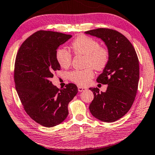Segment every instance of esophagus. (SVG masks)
Masks as SVG:
<instances>
[{
	"label": "esophagus",
	"mask_w": 155,
	"mask_h": 155,
	"mask_svg": "<svg viewBox=\"0 0 155 155\" xmlns=\"http://www.w3.org/2000/svg\"><path fill=\"white\" fill-rule=\"evenodd\" d=\"M87 90V88L84 87H78V91L79 92H82V91H84Z\"/></svg>",
	"instance_id": "34e87169"
}]
</instances>
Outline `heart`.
Here are the masks:
<instances>
[{
    "instance_id": "obj_1",
    "label": "heart",
    "mask_w": 155,
    "mask_h": 155,
    "mask_svg": "<svg viewBox=\"0 0 155 155\" xmlns=\"http://www.w3.org/2000/svg\"><path fill=\"white\" fill-rule=\"evenodd\" d=\"M71 48L75 55H85V67L84 70H73L68 73L71 81L80 86H86L94 77L93 68L103 70L109 62L110 52L106 47L101 46L100 42L93 38L80 35L73 40ZM55 58L61 67L67 68L71 64L72 55L64 49L59 48L55 52Z\"/></svg>"
}]
</instances>
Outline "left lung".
I'll return each mask as SVG.
<instances>
[{
    "label": "left lung",
    "instance_id": "obj_1",
    "mask_svg": "<svg viewBox=\"0 0 155 155\" xmlns=\"http://www.w3.org/2000/svg\"><path fill=\"white\" fill-rule=\"evenodd\" d=\"M101 38L110 52V59L97 82L107 84L106 92L90 88L94 99L89 106L95 118L113 122L130 110L137 92L139 65L137 55L130 42L115 30L99 28L84 32Z\"/></svg>",
    "mask_w": 155,
    "mask_h": 155
}]
</instances>
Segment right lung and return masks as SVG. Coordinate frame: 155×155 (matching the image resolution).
Instances as JSON below:
<instances>
[{
  "mask_svg": "<svg viewBox=\"0 0 155 155\" xmlns=\"http://www.w3.org/2000/svg\"><path fill=\"white\" fill-rule=\"evenodd\" d=\"M71 37L41 30L25 40L17 53L14 66L17 93L27 115L45 127L57 126L67 117L68 103L78 93L74 84L60 89L50 81L54 72L60 70L55 52Z\"/></svg>",
  "mask_w": 155,
  "mask_h": 155,
  "instance_id": "obj_1",
  "label": "right lung"
}]
</instances>
